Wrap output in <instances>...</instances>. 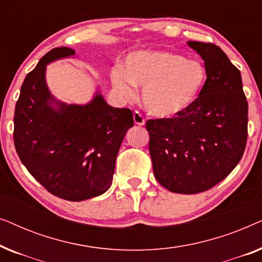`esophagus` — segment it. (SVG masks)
Masks as SVG:
<instances>
[{
	"label": "esophagus",
	"mask_w": 262,
	"mask_h": 262,
	"mask_svg": "<svg viewBox=\"0 0 262 262\" xmlns=\"http://www.w3.org/2000/svg\"><path fill=\"white\" fill-rule=\"evenodd\" d=\"M134 120H135V124L139 125V126H142V125H144V123H145V119L143 118L141 113L137 112V111L134 113Z\"/></svg>",
	"instance_id": "esophagus-1"
}]
</instances>
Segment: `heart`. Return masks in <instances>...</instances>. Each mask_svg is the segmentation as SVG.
<instances>
[{"mask_svg":"<svg viewBox=\"0 0 262 262\" xmlns=\"http://www.w3.org/2000/svg\"><path fill=\"white\" fill-rule=\"evenodd\" d=\"M206 73L195 59L170 52H138L128 57L126 70L116 68L112 81L125 98L143 88L142 101L154 117L173 118L185 112L198 98Z\"/></svg>","mask_w":262,"mask_h":262,"instance_id":"obj_1","label":"heart"}]
</instances>
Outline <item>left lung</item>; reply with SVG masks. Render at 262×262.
I'll return each mask as SVG.
<instances>
[{
  "instance_id": "obj_1",
  "label": "left lung",
  "mask_w": 262,
  "mask_h": 262,
  "mask_svg": "<svg viewBox=\"0 0 262 262\" xmlns=\"http://www.w3.org/2000/svg\"><path fill=\"white\" fill-rule=\"evenodd\" d=\"M205 62L199 96L173 118L149 119V151L156 180L168 191L195 194L237 166L248 137V102L239 70L211 42L188 41Z\"/></svg>"
}]
</instances>
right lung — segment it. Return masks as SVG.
<instances>
[{"label": "right lung", "mask_w": 262, "mask_h": 262, "mask_svg": "<svg viewBox=\"0 0 262 262\" xmlns=\"http://www.w3.org/2000/svg\"><path fill=\"white\" fill-rule=\"evenodd\" d=\"M74 55L73 49H52L27 74L16 101L13 137L21 162L39 184L58 198L81 202L110 188L134 116L131 110L107 105L99 93L84 106L52 98L45 82L46 64Z\"/></svg>", "instance_id": "add662e5"}]
</instances>
